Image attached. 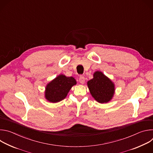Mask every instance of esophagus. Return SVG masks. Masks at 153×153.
Instances as JSON below:
<instances>
[{
  "instance_id": "1",
  "label": "esophagus",
  "mask_w": 153,
  "mask_h": 153,
  "mask_svg": "<svg viewBox=\"0 0 153 153\" xmlns=\"http://www.w3.org/2000/svg\"><path fill=\"white\" fill-rule=\"evenodd\" d=\"M79 82L82 84H83L85 83V77L84 76H81L80 77H79Z\"/></svg>"
}]
</instances>
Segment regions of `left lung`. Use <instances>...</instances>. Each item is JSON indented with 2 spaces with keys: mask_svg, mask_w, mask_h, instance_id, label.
<instances>
[{
  "mask_svg": "<svg viewBox=\"0 0 153 153\" xmlns=\"http://www.w3.org/2000/svg\"><path fill=\"white\" fill-rule=\"evenodd\" d=\"M87 85L92 97L99 103H108L114 96V82L100 71L94 73L93 78L88 81Z\"/></svg>",
  "mask_w": 153,
  "mask_h": 153,
  "instance_id": "1",
  "label": "left lung"
}]
</instances>
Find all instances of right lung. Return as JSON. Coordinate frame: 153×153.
I'll return each mask as SVG.
<instances>
[{
  "label": "right lung",
  "instance_id": "right-lung-1",
  "mask_svg": "<svg viewBox=\"0 0 153 153\" xmlns=\"http://www.w3.org/2000/svg\"><path fill=\"white\" fill-rule=\"evenodd\" d=\"M76 83L74 77L59 74L47 85L45 97L50 102H59L67 97L72 86Z\"/></svg>",
  "mask_w": 153,
  "mask_h": 153
}]
</instances>
